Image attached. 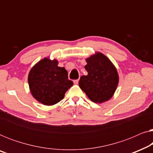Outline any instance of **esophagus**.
<instances>
[{"label": "esophagus", "mask_w": 153, "mask_h": 153, "mask_svg": "<svg viewBox=\"0 0 153 153\" xmlns=\"http://www.w3.org/2000/svg\"><path fill=\"white\" fill-rule=\"evenodd\" d=\"M73 82H74V84H77L79 83V79H75V80L73 81Z\"/></svg>", "instance_id": "1"}]
</instances>
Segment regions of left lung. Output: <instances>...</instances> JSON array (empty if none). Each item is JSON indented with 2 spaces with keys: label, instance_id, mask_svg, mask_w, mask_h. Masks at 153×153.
Here are the masks:
<instances>
[{
  "label": "left lung",
  "instance_id": "left-lung-1",
  "mask_svg": "<svg viewBox=\"0 0 153 153\" xmlns=\"http://www.w3.org/2000/svg\"><path fill=\"white\" fill-rule=\"evenodd\" d=\"M86 76H81L79 85L90 100L103 103L113 97L118 85L116 67L103 53L96 52L85 59Z\"/></svg>",
  "mask_w": 153,
  "mask_h": 153
}]
</instances>
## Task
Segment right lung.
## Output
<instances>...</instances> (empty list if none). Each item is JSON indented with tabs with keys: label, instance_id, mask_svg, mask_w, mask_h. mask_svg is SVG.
Listing matches in <instances>:
<instances>
[{
	"label": "right lung",
	"instance_id": "add662e5",
	"mask_svg": "<svg viewBox=\"0 0 153 153\" xmlns=\"http://www.w3.org/2000/svg\"><path fill=\"white\" fill-rule=\"evenodd\" d=\"M56 59L45 58L37 62L28 74L29 88L33 97L44 105L51 106L64 98L73 82L68 71L58 66Z\"/></svg>",
	"mask_w": 153,
	"mask_h": 153
}]
</instances>
